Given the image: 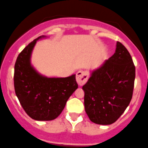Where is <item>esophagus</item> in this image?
Here are the masks:
<instances>
[{"mask_svg": "<svg viewBox=\"0 0 148 148\" xmlns=\"http://www.w3.org/2000/svg\"><path fill=\"white\" fill-rule=\"evenodd\" d=\"M88 78V74L86 71H79L76 74V81L78 86L84 85L87 82Z\"/></svg>", "mask_w": 148, "mask_h": 148, "instance_id": "1", "label": "esophagus"}]
</instances>
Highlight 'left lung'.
<instances>
[{"label": "left lung", "instance_id": "1", "mask_svg": "<svg viewBox=\"0 0 148 148\" xmlns=\"http://www.w3.org/2000/svg\"><path fill=\"white\" fill-rule=\"evenodd\" d=\"M135 66L129 51L117 41L115 54L94 71L83 86L84 107L90 120L97 124H112L120 118L132 100Z\"/></svg>", "mask_w": 148, "mask_h": 148}]
</instances>
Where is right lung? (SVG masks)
Returning <instances> with one entry per match:
<instances>
[{
  "instance_id": "obj_1",
  "label": "right lung",
  "mask_w": 148,
  "mask_h": 148,
  "mask_svg": "<svg viewBox=\"0 0 148 148\" xmlns=\"http://www.w3.org/2000/svg\"><path fill=\"white\" fill-rule=\"evenodd\" d=\"M42 37L29 43L18 55L14 85L21 105L31 119L51 121L62 112L67 99L78 88V84L75 75L67 78H46L30 65L31 52L36 41Z\"/></svg>"
}]
</instances>
